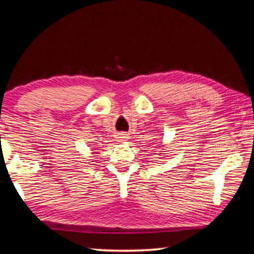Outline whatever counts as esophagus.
<instances>
[{
	"mask_svg": "<svg viewBox=\"0 0 254 254\" xmlns=\"http://www.w3.org/2000/svg\"><path fill=\"white\" fill-rule=\"evenodd\" d=\"M120 140H124V139H126V136H124V134H120Z\"/></svg>",
	"mask_w": 254,
	"mask_h": 254,
	"instance_id": "1",
	"label": "esophagus"
}]
</instances>
